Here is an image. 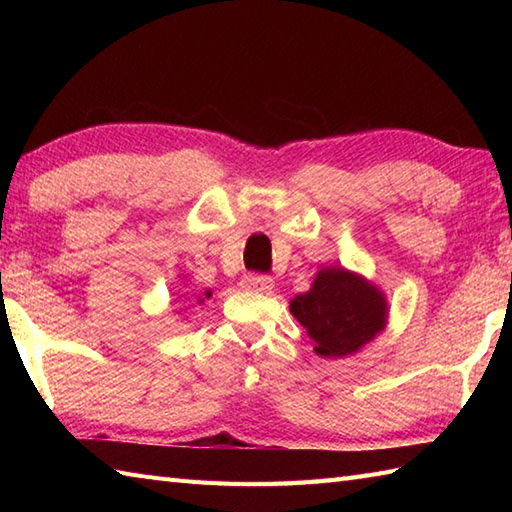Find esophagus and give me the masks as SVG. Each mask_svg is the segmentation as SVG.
Returning <instances> with one entry per match:
<instances>
[{
    "label": "esophagus",
    "instance_id": "obj_1",
    "mask_svg": "<svg viewBox=\"0 0 512 512\" xmlns=\"http://www.w3.org/2000/svg\"><path fill=\"white\" fill-rule=\"evenodd\" d=\"M242 286L246 290H255V292H270V290H273V286H275V281H273V277H268V275L250 273V275H246L242 279Z\"/></svg>",
    "mask_w": 512,
    "mask_h": 512
}]
</instances>
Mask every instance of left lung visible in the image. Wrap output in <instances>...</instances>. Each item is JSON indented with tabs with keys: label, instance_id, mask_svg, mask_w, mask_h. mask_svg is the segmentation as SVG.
<instances>
[{
	"label": "left lung",
	"instance_id": "left-lung-1",
	"mask_svg": "<svg viewBox=\"0 0 512 512\" xmlns=\"http://www.w3.org/2000/svg\"><path fill=\"white\" fill-rule=\"evenodd\" d=\"M290 312L321 356L356 352L385 328L383 292L343 268H323L306 295L290 301Z\"/></svg>",
	"mask_w": 512,
	"mask_h": 512
}]
</instances>
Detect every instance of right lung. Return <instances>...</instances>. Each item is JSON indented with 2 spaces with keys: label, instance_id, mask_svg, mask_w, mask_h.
I'll return each mask as SVG.
<instances>
[{
  "label": "right lung",
  "instance_id": "obj_1",
  "mask_svg": "<svg viewBox=\"0 0 512 512\" xmlns=\"http://www.w3.org/2000/svg\"><path fill=\"white\" fill-rule=\"evenodd\" d=\"M206 297H211V292H206Z\"/></svg>",
  "mask_w": 512,
  "mask_h": 512
}]
</instances>
